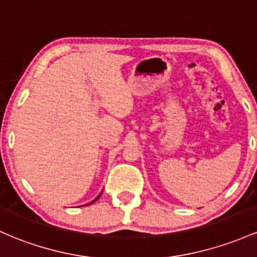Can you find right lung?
Masks as SVG:
<instances>
[{
  "label": "right lung",
  "instance_id": "add662e5",
  "mask_svg": "<svg viewBox=\"0 0 257 257\" xmlns=\"http://www.w3.org/2000/svg\"><path fill=\"white\" fill-rule=\"evenodd\" d=\"M101 194H102V191H101V193H100V195H98V196L96 197V199H95V200H92V201H91V202H89V204H87V205H91V204H92V202H95V201H96V200L98 199V197H100V196H101Z\"/></svg>",
  "mask_w": 257,
  "mask_h": 257
}]
</instances>
